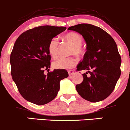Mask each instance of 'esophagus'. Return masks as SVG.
<instances>
[{"mask_svg":"<svg viewBox=\"0 0 130 130\" xmlns=\"http://www.w3.org/2000/svg\"><path fill=\"white\" fill-rule=\"evenodd\" d=\"M68 75H69V76H72L73 74L74 73L73 70H69L68 71Z\"/></svg>","mask_w":130,"mask_h":130,"instance_id":"esophagus-1","label":"esophagus"}]
</instances>
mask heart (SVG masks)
<instances>
[{"label": "heart", "mask_w": 130, "mask_h": 130, "mask_svg": "<svg viewBox=\"0 0 130 130\" xmlns=\"http://www.w3.org/2000/svg\"><path fill=\"white\" fill-rule=\"evenodd\" d=\"M66 40L72 45L70 50V54H75L78 56H81L84 54V50L82 45L83 39L82 36L76 32H70L66 34L63 36ZM58 41L57 38H53L50 41L48 45V52L52 58H55L58 55ZM77 60L73 57L58 58L53 62L54 68L56 69H70L76 65Z\"/></svg>", "instance_id": "obj_1"}]
</instances>
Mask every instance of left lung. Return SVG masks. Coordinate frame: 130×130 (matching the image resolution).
I'll use <instances>...</instances> for the list:
<instances>
[{
    "mask_svg": "<svg viewBox=\"0 0 130 130\" xmlns=\"http://www.w3.org/2000/svg\"><path fill=\"white\" fill-rule=\"evenodd\" d=\"M68 29L82 35L87 44L83 60L76 67V70L87 72L83 74V82L76 85L77 92L90 102L103 101L112 93L120 76L122 59L117 45L106 31L91 24H79Z\"/></svg>",
    "mask_w": 130,
    "mask_h": 130,
    "instance_id": "left-lung-1",
    "label": "left lung"
}]
</instances>
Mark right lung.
<instances>
[{
  "instance_id": "1",
  "label": "right lung",
  "mask_w": 130,
  "mask_h": 130,
  "mask_svg": "<svg viewBox=\"0 0 130 130\" xmlns=\"http://www.w3.org/2000/svg\"><path fill=\"white\" fill-rule=\"evenodd\" d=\"M66 27L41 26L23 32L15 41L10 55L11 74L24 99L36 105H44L55 99L60 81L67 78L65 70L51 67L48 45L51 39L66 30Z\"/></svg>"
}]
</instances>
